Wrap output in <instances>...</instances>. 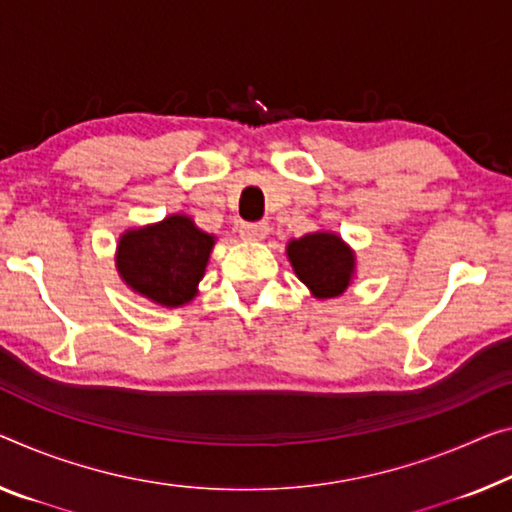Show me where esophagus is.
<instances>
[{"mask_svg": "<svg viewBox=\"0 0 512 512\" xmlns=\"http://www.w3.org/2000/svg\"><path fill=\"white\" fill-rule=\"evenodd\" d=\"M267 233H270V226H267V222H245V224H240V235L245 240H265Z\"/></svg>", "mask_w": 512, "mask_h": 512, "instance_id": "34e87169", "label": "esophagus"}]
</instances>
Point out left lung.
Returning a JSON list of instances; mask_svg holds the SVG:
<instances>
[{
    "instance_id": "obj_1",
    "label": "left lung",
    "mask_w": 512,
    "mask_h": 512,
    "mask_svg": "<svg viewBox=\"0 0 512 512\" xmlns=\"http://www.w3.org/2000/svg\"><path fill=\"white\" fill-rule=\"evenodd\" d=\"M288 261L313 297H338L350 286L355 274V251L336 233L318 231L288 242Z\"/></svg>"
}]
</instances>
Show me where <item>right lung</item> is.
Listing matches in <instances>:
<instances>
[{
  "mask_svg": "<svg viewBox=\"0 0 512 512\" xmlns=\"http://www.w3.org/2000/svg\"><path fill=\"white\" fill-rule=\"evenodd\" d=\"M212 245L215 235L196 229L190 217L169 215L162 222L121 235L116 270L135 293L176 309L196 295Z\"/></svg>",
  "mask_w": 512,
  "mask_h": 512,
  "instance_id": "1",
  "label": "right lung"
}]
</instances>
